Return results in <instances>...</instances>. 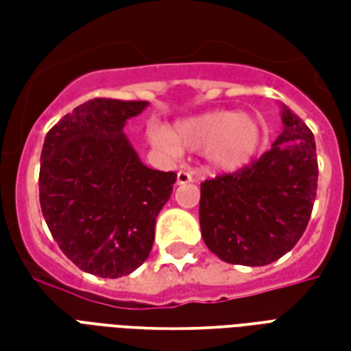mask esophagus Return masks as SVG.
<instances>
[{"instance_id": "34e87169", "label": "esophagus", "mask_w": 351, "mask_h": 351, "mask_svg": "<svg viewBox=\"0 0 351 351\" xmlns=\"http://www.w3.org/2000/svg\"><path fill=\"white\" fill-rule=\"evenodd\" d=\"M190 182H193L191 173H188V171H178V173H176V184H178V186H184V184Z\"/></svg>"}]
</instances>
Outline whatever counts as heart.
<instances>
[{
  "mask_svg": "<svg viewBox=\"0 0 351 351\" xmlns=\"http://www.w3.org/2000/svg\"><path fill=\"white\" fill-rule=\"evenodd\" d=\"M152 145L171 156L182 150L205 152L206 163L221 173H233L248 165L265 137L259 116L239 114L237 110H213L178 122L173 130L150 125Z\"/></svg>",
  "mask_w": 351,
  "mask_h": 351,
  "instance_id": "obj_1",
  "label": "heart"
}]
</instances>
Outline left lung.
<instances>
[{
  "mask_svg": "<svg viewBox=\"0 0 351 351\" xmlns=\"http://www.w3.org/2000/svg\"><path fill=\"white\" fill-rule=\"evenodd\" d=\"M282 123V133L259 160L201 184V235L226 263H272L299 243L308 226L317 190L316 143L286 105Z\"/></svg>",
  "mask_w": 351,
  "mask_h": 351,
  "instance_id": "obj_1",
  "label": "left lung"
}]
</instances>
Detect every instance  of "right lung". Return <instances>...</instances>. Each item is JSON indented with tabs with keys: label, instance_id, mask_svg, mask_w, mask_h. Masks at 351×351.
I'll list each match as a JSON object with an SVG mask.
<instances>
[{
	"label": "right lung",
	"instance_id": "add662e5",
	"mask_svg": "<svg viewBox=\"0 0 351 351\" xmlns=\"http://www.w3.org/2000/svg\"><path fill=\"white\" fill-rule=\"evenodd\" d=\"M148 101L95 97L47 133L39 201L58 246L84 272L118 278L145 263L173 171L143 165L123 125Z\"/></svg>",
	"mask_w": 351,
	"mask_h": 351
}]
</instances>
